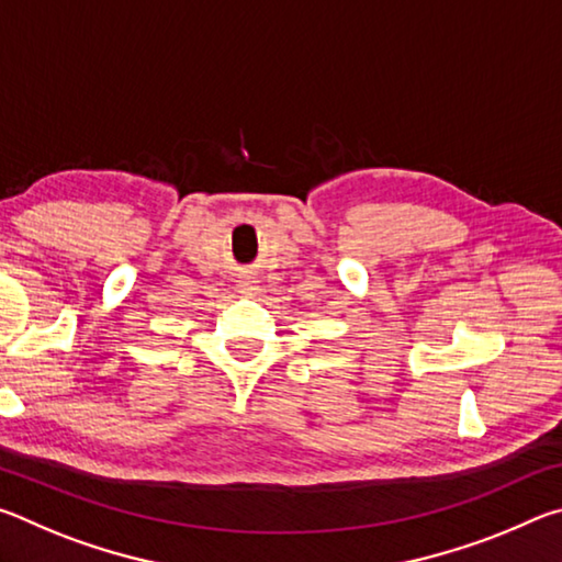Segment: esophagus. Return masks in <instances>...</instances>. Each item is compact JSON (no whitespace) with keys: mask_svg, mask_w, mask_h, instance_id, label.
<instances>
[{"mask_svg":"<svg viewBox=\"0 0 562 562\" xmlns=\"http://www.w3.org/2000/svg\"><path fill=\"white\" fill-rule=\"evenodd\" d=\"M243 290H250V284H247V282H245V284H243Z\"/></svg>","mask_w":562,"mask_h":562,"instance_id":"34e87169","label":"esophagus"}]
</instances>
